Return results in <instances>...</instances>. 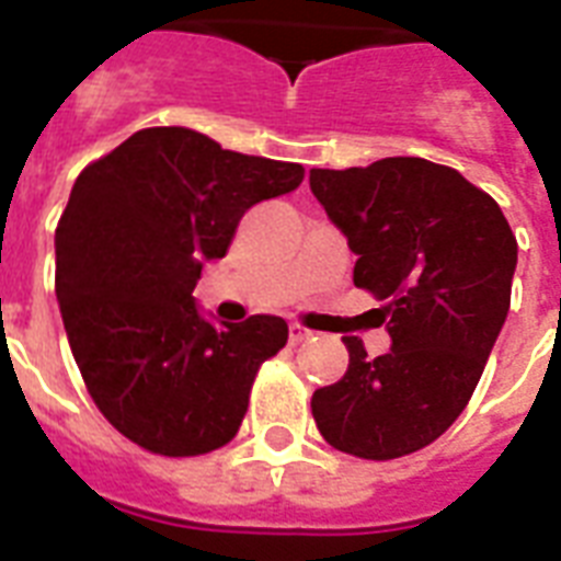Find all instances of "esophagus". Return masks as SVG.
Instances as JSON below:
<instances>
[{"label": "esophagus", "mask_w": 561, "mask_h": 561, "mask_svg": "<svg viewBox=\"0 0 561 561\" xmlns=\"http://www.w3.org/2000/svg\"><path fill=\"white\" fill-rule=\"evenodd\" d=\"M288 337H290V346H299V343H306L314 337V332L311 329H306V325H299V323H290L288 329Z\"/></svg>", "instance_id": "obj_1"}]
</instances>
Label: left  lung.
<instances>
[{"label":"left lung","instance_id":"8db88e82","mask_svg":"<svg viewBox=\"0 0 561 561\" xmlns=\"http://www.w3.org/2000/svg\"><path fill=\"white\" fill-rule=\"evenodd\" d=\"M311 192L358 255L355 285L387 302L392 341L367 358L343 337L350 369L311 396V413L337 451L396 460L469 404L510 311L518 241L486 192L422 157L311 169Z\"/></svg>","mask_w":561,"mask_h":561}]
</instances>
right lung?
<instances>
[{
	"label": "right lung",
	"mask_w": 561,
	"mask_h": 561,
	"mask_svg": "<svg viewBox=\"0 0 561 561\" xmlns=\"http://www.w3.org/2000/svg\"><path fill=\"white\" fill-rule=\"evenodd\" d=\"M299 162L224 151L188 127H145L75 180L55 229V294L75 364L118 434L197 457L241 427L282 317L220 323L192 290L250 206L302 183Z\"/></svg>",
	"instance_id": "add662e5"
}]
</instances>
